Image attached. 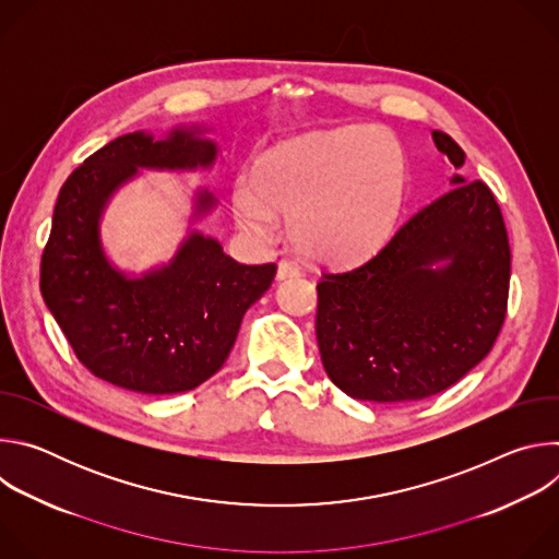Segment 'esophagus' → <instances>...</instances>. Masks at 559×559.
I'll use <instances>...</instances> for the list:
<instances>
[{
  "label": "esophagus",
  "instance_id": "obj_1",
  "mask_svg": "<svg viewBox=\"0 0 559 559\" xmlns=\"http://www.w3.org/2000/svg\"><path fill=\"white\" fill-rule=\"evenodd\" d=\"M294 276H300V267H298L296 263H292L289 259H281V261H278L276 278H278V281H285V278H294Z\"/></svg>",
  "mask_w": 559,
  "mask_h": 559
}]
</instances>
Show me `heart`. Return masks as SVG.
<instances>
[{
  "label": "heart",
  "mask_w": 559,
  "mask_h": 559,
  "mask_svg": "<svg viewBox=\"0 0 559 559\" xmlns=\"http://www.w3.org/2000/svg\"><path fill=\"white\" fill-rule=\"evenodd\" d=\"M407 197L405 152L389 132L341 126L281 141L231 190L238 225L270 238L289 216L294 243L311 259L352 263L376 252Z\"/></svg>",
  "instance_id": "1"
}]
</instances>
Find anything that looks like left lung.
Instances as JSON below:
<instances>
[{
    "label": "left lung",
    "instance_id": "obj_1",
    "mask_svg": "<svg viewBox=\"0 0 559 559\" xmlns=\"http://www.w3.org/2000/svg\"><path fill=\"white\" fill-rule=\"evenodd\" d=\"M431 136L462 168V147L440 130ZM451 183L371 259L323 272L316 285L323 367L358 401L409 403L449 389L504 325L511 248L502 210L485 181L455 175Z\"/></svg>",
    "mask_w": 559,
    "mask_h": 559
}]
</instances>
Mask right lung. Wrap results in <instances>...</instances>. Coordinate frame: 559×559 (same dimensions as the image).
<instances>
[{
	"instance_id": "obj_1",
	"label": "right lung",
	"mask_w": 559,
	"mask_h": 559,
	"mask_svg": "<svg viewBox=\"0 0 559 559\" xmlns=\"http://www.w3.org/2000/svg\"><path fill=\"white\" fill-rule=\"evenodd\" d=\"M216 145L188 130L166 141L123 134L79 166L61 186L39 287L74 356L93 376L150 395L181 393L216 373L243 313L272 285L276 265H241L214 238L188 236L168 267L126 278L99 243V216L136 168L210 166ZM214 205L199 194V212Z\"/></svg>"
}]
</instances>
